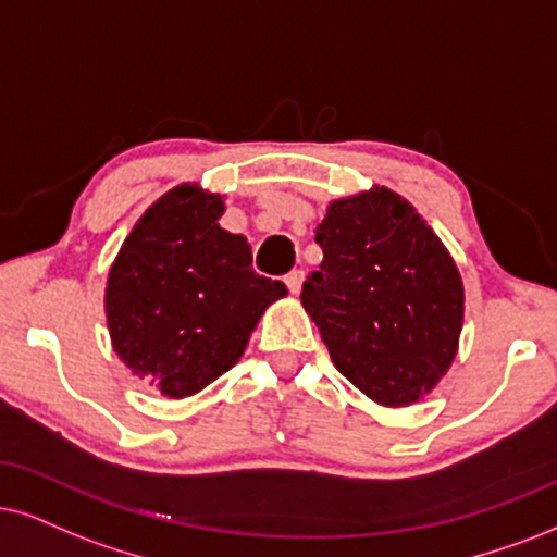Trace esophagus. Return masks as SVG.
<instances>
[{
    "instance_id": "1",
    "label": "esophagus",
    "mask_w": 557,
    "mask_h": 557,
    "mask_svg": "<svg viewBox=\"0 0 557 557\" xmlns=\"http://www.w3.org/2000/svg\"><path fill=\"white\" fill-rule=\"evenodd\" d=\"M302 277H306V274H302V270H293V272H287V274H285V285H287V290H290L293 295H298V293H300V287H302Z\"/></svg>"
}]
</instances>
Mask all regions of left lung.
I'll return each instance as SVG.
<instances>
[{
    "instance_id": "left-lung-1",
    "label": "left lung",
    "mask_w": 557,
    "mask_h": 557,
    "mask_svg": "<svg viewBox=\"0 0 557 557\" xmlns=\"http://www.w3.org/2000/svg\"><path fill=\"white\" fill-rule=\"evenodd\" d=\"M315 242L323 262L300 300L336 370L377 404L419 400L453 364L460 339L462 280L453 257L385 187L331 202Z\"/></svg>"
}]
</instances>
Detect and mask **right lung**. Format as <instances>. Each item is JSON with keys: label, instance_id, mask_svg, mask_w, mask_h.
Segmentation results:
<instances>
[{"label": "right lung", "instance_id": "right-lung-1", "mask_svg": "<svg viewBox=\"0 0 557 557\" xmlns=\"http://www.w3.org/2000/svg\"><path fill=\"white\" fill-rule=\"evenodd\" d=\"M221 195L180 185L159 197L112 264L104 311L117 357L169 398L234 368L259 315L287 295L251 270V246L218 226Z\"/></svg>", "mask_w": 557, "mask_h": 557}]
</instances>
